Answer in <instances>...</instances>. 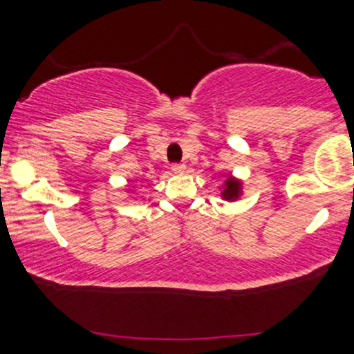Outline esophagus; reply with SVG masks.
<instances>
[{"label": "esophagus", "mask_w": 354, "mask_h": 354, "mask_svg": "<svg viewBox=\"0 0 354 354\" xmlns=\"http://www.w3.org/2000/svg\"><path fill=\"white\" fill-rule=\"evenodd\" d=\"M185 169H187L185 164H173V166H171V171H173V173H183Z\"/></svg>", "instance_id": "1"}]
</instances>
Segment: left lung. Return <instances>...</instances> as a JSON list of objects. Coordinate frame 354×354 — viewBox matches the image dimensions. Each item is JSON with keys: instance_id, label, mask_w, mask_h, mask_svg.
<instances>
[{"instance_id": "left-lung-1", "label": "left lung", "mask_w": 354, "mask_h": 354, "mask_svg": "<svg viewBox=\"0 0 354 354\" xmlns=\"http://www.w3.org/2000/svg\"><path fill=\"white\" fill-rule=\"evenodd\" d=\"M241 194H243V183H241V180H238L234 176H227V180L223 185V190H221V197L227 200V202H234V200L241 197Z\"/></svg>"}]
</instances>
